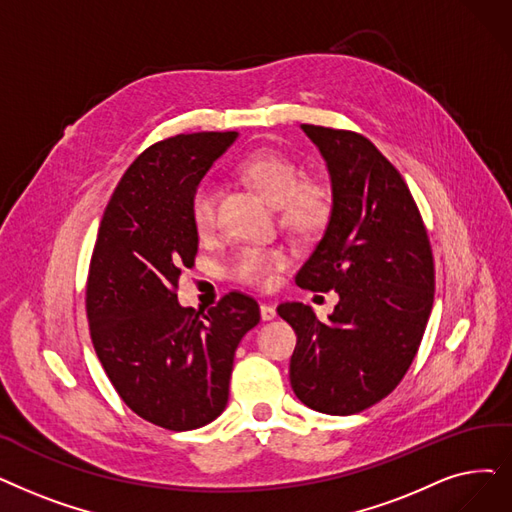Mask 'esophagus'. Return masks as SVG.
Returning a JSON list of instances; mask_svg holds the SVG:
<instances>
[{
	"label": "esophagus",
	"mask_w": 512,
	"mask_h": 512,
	"mask_svg": "<svg viewBox=\"0 0 512 512\" xmlns=\"http://www.w3.org/2000/svg\"><path fill=\"white\" fill-rule=\"evenodd\" d=\"M276 318V309H274V305H270V303H261V320L263 322H270V320H274Z\"/></svg>",
	"instance_id": "esophagus-1"
}]
</instances>
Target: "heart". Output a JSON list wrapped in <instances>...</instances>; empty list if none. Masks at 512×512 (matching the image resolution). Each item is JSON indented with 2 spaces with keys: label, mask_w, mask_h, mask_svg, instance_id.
Masks as SVG:
<instances>
[{
  "label": "heart",
  "mask_w": 512,
  "mask_h": 512,
  "mask_svg": "<svg viewBox=\"0 0 512 512\" xmlns=\"http://www.w3.org/2000/svg\"><path fill=\"white\" fill-rule=\"evenodd\" d=\"M234 175L255 188L265 201L278 207L280 224L293 234L314 236L330 219L332 190L320 177H301L295 159L278 150H253L242 157ZM217 192L211 182H201L190 196V221L198 236H209L217 224ZM288 265V255L278 247H247L232 263V276L249 286H270Z\"/></svg>",
  "instance_id": "1"
}]
</instances>
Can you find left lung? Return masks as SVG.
Here are the masks:
<instances>
[{"mask_svg":"<svg viewBox=\"0 0 512 512\" xmlns=\"http://www.w3.org/2000/svg\"><path fill=\"white\" fill-rule=\"evenodd\" d=\"M326 161L332 213L295 282L337 291L328 322L286 301L297 347L291 385L324 414H358L404 379L431 316L435 265L427 228L399 171L362 133L301 125Z\"/></svg>","mask_w":512,"mask_h":512,"instance_id":"obj_1","label":"left lung"}]
</instances>
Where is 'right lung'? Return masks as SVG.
Returning <instances> with one entry per match:
<instances>
[{
    "instance_id": "obj_1",
    "label": "right lung",
    "mask_w": 512,
    "mask_h": 512,
    "mask_svg": "<svg viewBox=\"0 0 512 512\" xmlns=\"http://www.w3.org/2000/svg\"><path fill=\"white\" fill-rule=\"evenodd\" d=\"M236 136L180 133L146 148L110 196L87 274L106 376L127 408L169 431L205 427L226 410L236 347L261 320L257 301L238 291L207 314L177 303L198 251L190 196Z\"/></svg>"
}]
</instances>
